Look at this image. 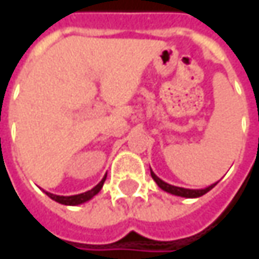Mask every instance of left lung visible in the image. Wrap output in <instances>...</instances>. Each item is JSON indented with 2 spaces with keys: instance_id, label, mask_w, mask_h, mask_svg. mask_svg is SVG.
<instances>
[{
  "instance_id": "1",
  "label": "left lung",
  "mask_w": 259,
  "mask_h": 259,
  "mask_svg": "<svg viewBox=\"0 0 259 259\" xmlns=\"http://www.w3.org/2000/svg\"><path fill=\"white\" fill-rule=\"evenodd\" d=\"M151 177H153V180L157 183V186H159L162 190H165V192H168V193H171V195H176V196H183V198H199V196L205 195L207 192H210V190L218 184V183L210 184V186L205 187V189H184V187L172 186V184H168V183H165L163 180H160L153 171H151Z\"/></svg>"
}]
</instances>
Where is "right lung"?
Here are the masks:
<instances>
[{
  "label": "right lung",
  "mask_w": 259,
  "mask_h": 259,
  "mask_svg": "<svg viewBox=\"0 0 259 259\" xmlns=\"http://www.w3.org/2000/svg\"><path fill=\"white\" fill-rule=\"evenodd\" d=\"M106 180V176L102 179V181L99 183V184H96L91 190H87V192H83V193H79V195H72V196H60V195H54V193H49V192H45L51 199H54V201H57V202H60V204H64V205H79V204H83V202H87V201H90L93 196H96L99 192H100V189L103 187V183Z\"/></svg>",
  "instance_id": "right-lung-1"
}]
</instances>
